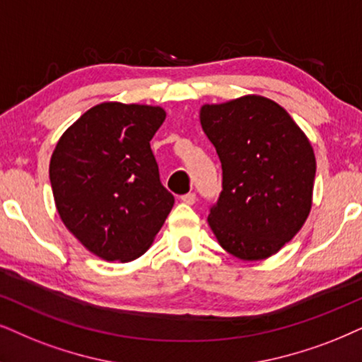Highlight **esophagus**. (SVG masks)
<instances>
[{
    "label": "esophagus",
    "instance_id": "34e87169",
    "mask_svg": "<svg viewBox=\"0 0 362 362\" xmlns=\"http://www.w3.org/2000/svg\"><path fill=\"white\" fill-rule=\"evenodd\" d=\"M180 200H182V202H184V204H187V205H194L195 200H197V195L194 194V192H190V194L182 195Z\"/></svg>",
    "mask_w": 362,
    "mask_h": 362
}]
</instances>
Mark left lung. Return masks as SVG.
Returning a JSON list of instances; mask_svg holds the SVG:
<instances>
[{
	"mask_svg": "<svg viewBox=\"0 0 362 362\" xmlns=\"http://www.w3.org/2000/svg\"><path fill=\"white\" fill-rule=\"evenodd\" d=\"M200 125L222 163L209 226L223 250L264 260L294 239L313 207L315 155L289 113L260 95L205 103Z\"/></svg>",
	"mask_w": 362,
	"mask_h": 362,
	"instance_id": "left-lung-1",
	"label": "left lung"
}]
</instances>
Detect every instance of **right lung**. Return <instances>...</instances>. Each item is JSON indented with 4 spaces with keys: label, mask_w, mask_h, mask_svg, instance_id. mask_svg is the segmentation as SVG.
<instances>
[{
    "label": "right lung",
    "mask_w": 362,
    "mask_h": 362,
    "mask_svg": "<svg viewBox=\"0 0 362 362\" xmlns=\"http://www.w3.org/2000/svg\"><path fill=\"white\" fill-rule=\"evenodd\" d=\"M162 107L95 105L59 136L49 160L54 205L65 227L100 259L130 262L148 250L173 207L150 140Z\"/></svg>",
    "instance_id": "right-lung-1"
}]
</instances>
